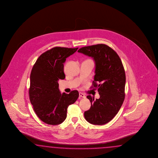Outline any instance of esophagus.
<instances>
[{
    "mask_svg": "<svg viewBox=\"0 0 158 158\" xmlns=\"http://www.w3.org/2000/svg\"><path fill=\"white\" fill-rule=\"evenodd\" d=\"M79 97H81V98H86V96L82 93H79Z\"/></svg>",
    "mask_w": 158,
    "mask_h": 158,
    "instance_id": "esophagus-1",
    "label": "esophagus"
}]
</instances>
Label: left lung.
Here are the masks:
<instances>
[{
	"mask_svg": "<svg viewBox=\"0 0 158 158\" xmlns=\"http://www.w3.org/2000/svg\"><path fill=\"white\" fill-rule=\"evenodd\" d=\"M78 52L94 58L96 74L90 89H98L100 96L95 101L91 96H87L91 107L85 112V118L91 124H106L118 114L125 98L126 75L123 64L115 50L105 44L83 47Z\"/></svg>",
	"mask_w": 158,
	"mask_h": 158,
	"instance_id": "left-lung-1",
	"label": "left lung"
}]
</instances>
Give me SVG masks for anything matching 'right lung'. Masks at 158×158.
I'll return each mask as SVG.
<instances>
[{
	"label": "right lung",
	"instance_id": "obj_1",
	"mask_svg": "<svg viewBox=\"0 0 158 158\" xmlns=\"http://www.w3.org/2000/svg\"><path fill=\"white\" fill-rule=\"evenodd\" d=\"M78 48L55 47L42 53L35 63L30 75L29 97L35 114L46 124L57 125L67 118L69 105L79 97L77 90L62 94L58 81L64 79V63Z\"/></svg>",
	"mask_w": 158,
	"mask_h": 158
}]
</instances>
